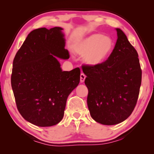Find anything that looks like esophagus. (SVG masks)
Listing matches in <instances>:
<instances>
[{
	"mask_svg": "<svg viewBox=\"0 0 154 154\" xmlns=\"http://www.w3.org/2000/svg\"><path fill=\"white\" fill-rule=\"evenodd\" d=\"M80 77H81V79H80V81H81V83H83L84 81H85V75L84 74V73H81V75H80Z\"/></svg>",
	"mask_w": 154,
	"mask_h": 154,
	"instance_id": "obj_1",
	"label": "esophagus"
}]
</instances>
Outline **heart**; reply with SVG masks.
<instances>
[{
  "label": "heart",
  "instance_id": "b5f03b06",
  "mask_svg": "<svg viewBox=\"0 0 154 154\" xmlns=\"http://www.w3.org/2000/svg\"><path fill=\"white\" fill-rule=\"evenodd\" d=\"M114 42L110 36L93 33L80 39L73 45L75 54L83 56V61L90 66H98L104 62L112 53Z\"/></svg>",
  "mask_w": 154,
  "mask_h": 154
}]
</instances>
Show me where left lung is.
<instances>
[{
  "mask_svg": "<svg viewBox=\"0 0 154 154\" xmlns=\"http://www.w3.org/2000/svg\"><path fill=\"white\" fill-rule=\"evenodd\" d=\"M116 31L118 39L110 57L98 66L83 69L90 116L106 125H116L130 116L142 83L137 52L121 29Z\"/></svg>",
  "mask_w": 154,
  "mask_h": 154,
  "instance_id": "1",
  "label": "left lung"
}]
</instances>
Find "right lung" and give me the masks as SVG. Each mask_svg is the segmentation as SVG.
Wrapping results in <instances>:
<instances>
[{"instance_id":"1","label":"right lung","mask_w":154,"mask_h":154,"mask_svg":"<svg viewBox=\"0 0 154 154\" xmlns=\"http://www.w3.org/2000/svg\"><path fill=\"white\" fill-rule=\"evenodd\" d=\"M61 27L30 32L17 52L11 85L22 116L39 127L56 125L64 117L66 100L80 82L81 70L63 71L58 58H69Z\"/></svg>"}]
</instances>
